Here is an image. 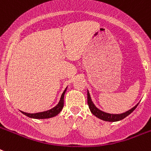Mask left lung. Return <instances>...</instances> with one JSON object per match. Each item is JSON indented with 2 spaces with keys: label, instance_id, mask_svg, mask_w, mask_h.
Wrapping results in <instances>:
<instances>
[{
  "label": "left lung",
  "instance_id": "8db88e82",
  "mask_svg": "<svg viewBox=\"0 0 151 151\" xmlns=\"http://www.w3.org/2000/svg\"><path fill=\"white\" fill-rule=\"evenodd\" d=\"M139 104V103H138ZM138 104H136L134 107H132L131 110H128L126 112L122 113V114H108V113L103 112L102 110H99L98 108L95 106V104L92 103V99H91V96H90V94L88 91V107H89L91 112L92 113V114H94L95 116L99 119L103 120V121H105V122H118V121H121V120L124 119V117H126L127 116H129L130 114H131L132 111H133L136 107Z\"/></svg>",
  "mask_w": 151,
  "mask_h": 151
}]
</instances>
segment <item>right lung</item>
Masks as SVG:
<instances>
[{
  "label": "right lung",
  "mask_w": 151,
  "mask_h": 151,
  "mask_svg": "<svg viewBox=\"0 0 151 151\" xmlns=\"http://www.w3.org/2000/svg\"><path fill=\"white\" fill-rule=\"evenodd\" d=\"M66 88H67V87L66 88V89L64 90V92H63L59 103L55 107L51 109V110H47V111H44V112L36 113V114H29V113L23 112V111H21V112L23 114L26 115V116H27V117H31V118H35V119H45V118H50V117L56 116L59 113H60V111H61L63 107L64 95H65V92L66 91Z\"/></svg>",
  "instance_id": "right-lung-1"
}]
</instances>
